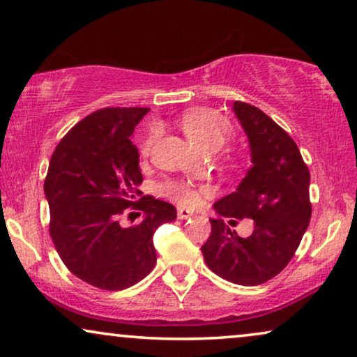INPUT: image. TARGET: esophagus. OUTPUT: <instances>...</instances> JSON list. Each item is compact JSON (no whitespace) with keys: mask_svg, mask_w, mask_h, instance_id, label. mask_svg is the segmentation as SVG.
<instances>
[{"mask_svg":"<svg viewBox=\"0 0 357 357\" xmlns=\"http://www.w3.org/2000/svg\"><path fill=\"white\" fill-rule=\"evenodd\" d=\"M190 217H192V212H190V210L183 208V207H178V218L179 220H188Z\"/></svg>","mask_w":357,"mask_h":357,"instance_id":"esophagus-1","label":"esophagus"}]
</instances>
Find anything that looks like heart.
Segmentation results:
<instances>
[{
    "label": "heart",
    "mask_w": 357,
    "mask_h": 357,
    "mask_svg": "<svg viewBox=\"0 0 357 357\" xmlns=\"http://www.w3.org/2000/svg\"><path fill=\"white\" fill-rule=\"evenodd\" d=\"M181 129L197 147L207 152H215L223 147L229 134V123L222 113L215 109H192L183 114ZM155 139H157V129H150L140 140V157H147L153 147ZM163 192L184 207H195L200 202V192L188 183H168L163 188Z\"/></svg>",
    "instance_id": "1"
}]
</instances>
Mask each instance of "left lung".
<instances>
[{"mask_svg": "<svg viewBox=\"0 0 357 357\" xmlns=\"http://www.w3.org/2000/svg\"><path fill=\"white\" fill-rule=\"evenodd\" d=\"M233 112L248 135L252 167L234 192L213 204L222 218L210 220L212 234L202 254L218 277L255 286L289 264L309 227L310 174L294 140L262 109L234 102ZM244 218L255 220L249 238L230 228Z\"/></svg>", "mask_w": 357, "mask_h": 357, "instance_id": "8db88e82", "label": "left lung"}]
</instances>
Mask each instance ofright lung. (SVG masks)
Listing matches in <instances>:
<instances>
[{
  "label": "right lung",
  "mask_w": 357,
  "mask_h": 357,
  "mask_svg": "<svg viewBox=\"0 0 357 357\" xmlns=\"http://www.w3.org/2000/svg\"><path fill=\"white\" fill-rule=\"evenodd\" d=\"M149 108H103L77 123L50 160L45 197L50 236L69 272L100 289L119 291L147 277L157 262L153 233L176 220L174 205L144 195L132 132ZM132 206L143 222L124 229Z\"/></svg>",
  "instance_id": "obj_1"
}]
</instances>
